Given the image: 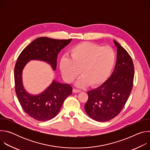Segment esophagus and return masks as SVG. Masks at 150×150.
<instances>
[{
    "mask_svg": "<svg viewBox=\"0 0 150 150\" xmlns=\"http://www.w3.org/2000/svg\"><path fill=\"white\" fill-rule=\"evenodd\" d=\"M80 92H81V90H77V89L73 90V93H78Z\"/></svg>",
    "mask_w": 150,
    "mask_h": 150,
    "instance_id": "esophagus-1",
    "label": "esophagus"
}]
</instances>
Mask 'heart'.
<instances>
[{
  "instance_id": "1",
  "label": "heart",
  "mask_w": 150,
  "mask_h": 150,
  "mask_svg": "<svg viewBox=\"0 0 150 150\" xmlns=\"http://www.w3.org/2000/svg\"><path fill=\"white\" fill-rule=\"evenodd\" d=\"M70 58L63 57L59 62L61 75L66 82H72L81 74L76 86L83 88L91 84L97 87L104 83L110 75L116 62V54L109 46L101 47L84 42L72 47Z\"/></svg>"
}]
</instances>
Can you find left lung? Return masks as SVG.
Masks as SVG:
<instances>
[{"mask_svg":"<svg viewBox=\"0 0 150 150\" xmlns=\"http://www.w3.org/2000/svg\"><path fill=\"white\" fill-rule=\"evenodd\" d=\"M117 47L115 69L101 85L88 92L84 108L87 114L98 122H106L116 117L122 110L131 93L134 78L132 59L127 51L113 40Z\"/></svg>","mask_w":150,"mask_h":150,"instance_id":"8db88e82","label":"left lung"}]
</instances>
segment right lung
Masks as SVG:
<instances>
[{
  "label": "right lung",
  "mask_w": 150,
  "mask_h": 150,
  "mask_svg": "<svg viewBox=\"0 0 150 150\" xmlns=\"http://www.w3.org/2000/svg\"><path fill=\"white\" fill-rule=\"evenodd\" d=\"M71 40L40 37L27 46L18 57L14 69L16 94L24 112L37 120L46 121L55 117L66 98L72 94V88L69 84L53 79L49 86L40 94H31L23 85V71L31 60L44 61L55 71L59 53Z\"/></svg>",
  "instance_id": "obj_1"
}]
</instances>
